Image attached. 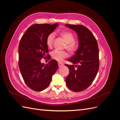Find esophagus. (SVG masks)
<instances>
[{
  "label": "esophagus",
  "instance_id": "34e87169",
  "mask_svg": "<svg viewBox=\"0 0 120 120\" xmlns=\"http://www.w3.org/2000/svg\"><path fill=\"white\" fill-rule=\"evenodd\" d=\"M58 65H59V67L60 68L61 67H63L64 64H61V63H59L58 64Z\"/></svg>",
  "mask_w": 120,
  "mask_h": 120
}]
</instances>
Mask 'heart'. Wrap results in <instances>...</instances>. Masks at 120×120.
<instances>
[{
	"instance_id": "obj_1",
	"label": "heart",
	"mask_w": 120,
	"mask_h": 120,
	"mask_svg": "<svg viewBox=\"0 0 120 120\" xmlns=\"http://www.w3.org/2000/svg\"><path fill=\"white\" fill-rule=\"evenodd\" d=\"M60 35L66 42V49L71 53H75L78 49V46L75 44V38L71 32L67 31H63L60 32ZM55 35L54 33H50L47 37L46 39V45L49 48L51 49L54 41ZM68 54L65 51L55 50L52 52V56L53 59L58 61H61L65 58L67 57Z\"/></svg>"
}]
</instances>
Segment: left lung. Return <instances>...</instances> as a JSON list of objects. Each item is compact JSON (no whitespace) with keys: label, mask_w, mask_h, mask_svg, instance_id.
Masks as SVG:
<instances>
[{"label":"left lung","mask_w":120,"mask_h":120,"mask_svg":"<svg viewBox=\"0 0 120 120\" xmlns=\"http://www.w3.org/2000/svg\"><path fill=\"white\" fill-rule=\"evenodd\" d=\"M65 25L77 32L79 41L77 52L68 60L73 64L65 65L70 71L66 82L72 91L81 92L92 84L98 73L99 68V48L95 37L86 26L68 24ZM75 66L77 67L76 69Z\"/></svg>","instance_id":"8db88e82"}]
</instances>
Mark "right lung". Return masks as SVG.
<instances>
[{
	"label": "right lung",
	"instance_id": "add662e5",
	"mask_svg": "<svg viewBox=\"0 0 120 120\" xmlns=\"http://www.w3.org/2000/svg\"><path fill=\"white\" fill-rule=\"evenodd\" d=\"M59 24H35L29 27L21 38L19 46V65L26 85L35 91H41L50 84L58 68L57 62L51 60L45 64L41 62L48 53L46 39ZM49 56L48 59L50 60Z\"/></svg>",
	"mask_w": 120,
	"mask_h": 120
}]
</instances>
